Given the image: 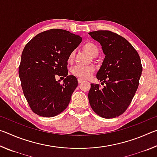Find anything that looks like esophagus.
<instances>
[{"label": "esophagus", "mask_w": 157, "mask_h": 157, "mask_svg": "<svg viewBox=\"0 0 157 157\" xmlns=\"http://www.w3.org/2000/svg\"><path fill=\"white\" fill-rule=\"evenodd\" d=\"M84 82V79H81V78H78V83L80 84L82 83V82Z\"/></svg>", "instance_id": "esophagus-1"}]
</instances>
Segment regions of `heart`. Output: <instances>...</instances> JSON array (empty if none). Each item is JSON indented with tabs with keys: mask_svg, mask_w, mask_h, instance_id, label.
<instances>
[{
	"mask_svg": "<svg viewBox=\"0 0 157 157\" xmlns=\"http://www.w3.org/2000/svg\"><path fill=\"white\" fill-rule=\"evenodd\" d=\"M84 49L89 53L93 57H96L99 53V49L98 46L93 42H87L84 45ZM75 57V52L71 51L68 55V60L69 62H73ZM95 68L92 66H75L72 69V73L77 77L82 79H88L94 73Z\"/></svg>",
	"mask_w": 157,
	"mask_h": 157,
	"instance_id": "1",
	"label": "heart"
}]
</instances>
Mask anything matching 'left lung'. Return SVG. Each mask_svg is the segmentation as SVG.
Instances as JSON below:
<instances>
[{"instance_id": "obj_1", "label": "left lung", "mask_w": 157, "mask_h": 157, "mask_svg": "<svg viewBox=\"0 0 157 157\" xmlns=\"http://www.w3.org/2000/svg\"><path fill=\"white\" fill-rule=\"evenodd\" d=\"M102 46L105 57L96 78L104 88L91 84L88 98L95 113L105 118L123 113L138 89L143 68L139 54L129 42L109 30L89 33Z\"/></svg>"}]
</instances>
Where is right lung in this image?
<instances>
[{"instance_id": "1", "label": "right lung", "mask_w": 157, "mask_h": 157, "mask_svg": "<svg viewBox=\"0 0 157 157\" xmlns=\"http://www.w3.org/2000/svg\"><path fill=\"white\" fill-rule=\"evenodd\" d=\"M82 37L62 29H51L36 35L21 55L18 75L23 94L34 113L53 117L68 107L78 85L68 75V57L81 43ZM67 78L60 84L55 77Z\"/></svg>"}]
</instances>
